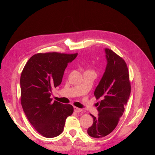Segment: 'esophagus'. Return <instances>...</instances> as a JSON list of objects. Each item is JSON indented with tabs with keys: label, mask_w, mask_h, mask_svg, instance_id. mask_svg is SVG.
<instances>
[{
	"label": "esophagus",
	"mask_w": 155,
	"mask_h": 155,
	"mask_svg": "<svg viewBox=\"0 0 155 155\" xmlns=\"http://www.w3.org/2000/svg\"><path fill=\"white\" fill-rule=\"evenodd\" d=\"M74 111L76 112H78H78H81L83 111V110L81 109H79V108H78L76 107H74Z\"/></svg>",
	"instance_id": "1"
}]
</instances>
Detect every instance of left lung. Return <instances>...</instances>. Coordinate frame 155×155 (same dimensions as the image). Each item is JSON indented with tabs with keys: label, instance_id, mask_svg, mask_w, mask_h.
<instances>
[{
	"label": "left lung",
	"instance_id": "8db88e82",
	"mask_svg": "<svg viewBox=\"0 0 155 155\" xmlns=\"http://www.w3.org/2000/svg\"><path fill=\"white\" fill-rule=\"evenodd\" d=\"M107 66L96 87L94 96L101 98L97 110L98 116H92L94 121L87 130L88 134L101 138L109 134L116 128L130 94L128 68L125 61L113 51L105 48Z\"/></svg>",
	"mask_w": 155,
	"mask_h": 155
}]
</instances>
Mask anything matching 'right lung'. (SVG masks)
I'll return each instance as SVG.
<instances>
[{
  "label": "right lung",
  "mask_w": 155,
  "mask_h": 155,
  "mask_svg": "<svg viewBox=\"0 0 155 155\" xmlns=\"http://www.w3.org/2000/svg\"><path fill=\"white\" fill-rule=\"evenodd\" d=\"M78 54H37L30 58L21 73V101L23 110L35 130L46 138L58 137L74 112L72 105L50 98L51 89L62 81L68 63Z\"/></svg>",
  "instance_id": "add662e5"
}]
</instances>
